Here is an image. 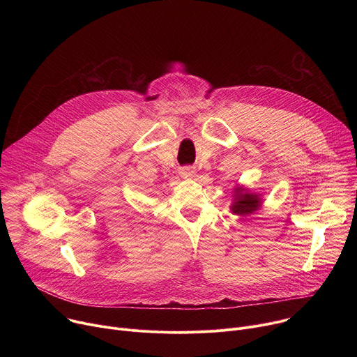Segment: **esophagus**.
Returning a JSON list of instances; mask_svg holds the SVG:
<instances>
[{"label": "esophagus", "mask_w": 357, "mask_h": 357, "mask_svg": "<svg viewBox=\"0 0 357 357\" xmlns=\"http://www.w3.org/2000/svg\"><path fill=\"white\" fill-rule=\"evenodd\" d=\"M181 175L185 176V178H189V176H193V175H195V171H193V168H190V167H183V168L181 169Z\"/></svg>", "instance_id": "esophagus-1"}]
</instances>
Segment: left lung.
Returning a JSON list of instances; mask_svg holds the SVG:
<instances>
[{"instance_id": "1", "label": "left lung", "mask_w": 357, "mask_h": 357, "mask_svg": "<svg viewBox=\"0 0 357 357\" xmlns=\"http://www.w3.org/2000/svg\"><path fill=\"white\" fill-rule=\"evenodd\" d=\"M238 199H236L234 205L231 206L233 213L236 215H248L252 213L254 211H257L260 206V199L257 195L252 193H244L238 195Z\"/></svg>"}]
</instances>
